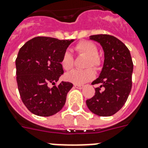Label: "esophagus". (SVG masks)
Instances as JSON below:
<instances>
[{"instance_id":"34e87169","label":"esophagus","mask_w":148,"mask_h":148,"mask_svg":"<svg viewBox=\"0 0 148 148\" xmlns=\"http://www.w3.org/2000/svg\"><path fill=\"white\" fill-rule=\"evenodd\" d=\"M74 87H75L76 88L82 89L84 88V85H81V84H74Z\"/></svg>"}]
</instances>
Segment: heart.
Returning <instances> with one entry per match:
<instances>
[{
  "instance_id": "b5f03b06",
  "label": "heart",
  "mask_w": 148,
  "mask_h": 148,
  "mask_svg": "<svg viewBox=\"0 0 148 148\" xmlns=\"http://www.w3.org/2000/svg\"><path fill=\"white\" fill-rule=\"evenodd\" d=\"M74 50L77 54H83L88 57L85 66H92L94 68H99L101 66V59L97 54L98 49L95 44L89 41L79 42L74 47ZM60 64L65 71H69L74 66V58L69 51H65L60 60ZM94 71L92 68L85 70H73L65 74V79L67 82L75 84H82L88 82L94 77Z\"/></svg>"
}]
</instances>
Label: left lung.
Segmentation results:
<instances>
[{"mask_svg": "<svg viewBox=\"0 0 148 148\" xmlns=\"http://www.w3.org/2000/svg\"><path fill=\"white\" fill-rule=\"evenodd\" d=\"M90 39L100 43L105 59L99 77L92 82L101 85L95 88L94 96L87 100V106L99 116H110L119 111L128 99L134 64L128 48L116 37L100 34L91 36ZM101 86L104 88L102 91Z\"/></svg>", "mask_w": 148, "mask_h": 148, "instance_id": "left-lung-1", "label": "left lung"}]
</instances>
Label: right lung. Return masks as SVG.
I'll use <instances>...</instances> for the list:
<instances>
[{
    "mask_svg": "<svg viewBox=\"0 0 148 148\" xmlns=\"http://www.w3.org/2000/svg\"><path fill=\"white\" fill-rule=\"evenodd\" d=\"M74 41L38 36L19 49L15 60L18 88L24 105L33 114L50 116L65 105L73 84L66 82L57 86L55 84L64 74L62 56ZM50 84L54 85L53 88H49Z\"/></svg>",
    "mask_w": 148,
    "mask_h": 148,
    "instance_id": "obj_1",
    "label": "right lung"
}]
</instances>
